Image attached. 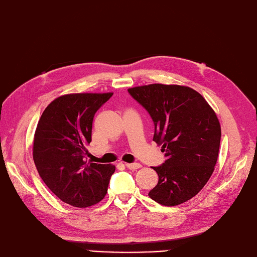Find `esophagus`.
<instances>
[{
	"label": "esophagus",
	"instance_id": "obj_1",
	"mask_svg": "<svg viewBox=\"0 0 257 257\" xmlns=\"http://www.w3.org/2000/svg\"><path fill=\"white\" fill-rule=\"evenodd\" d=\"M125 166H126V168H128V169H132V170H134V169H139V168H141L142 167V165L141 164H139V163H133V164H125Z\"/></svg>",
	"mask_w": 257,
	"mask_h": 257
}]
</instances>
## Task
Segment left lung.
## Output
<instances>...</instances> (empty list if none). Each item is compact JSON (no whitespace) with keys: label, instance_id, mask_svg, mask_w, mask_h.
I'll return each mask as SVG.
<instances>
[{"label":"left lung","instance_id":"left-lung-1","mask_svg":"<svg viewBox=\"0 0 257 257\" xmlns=\"http://www.w3.org/2000/svg\"><path fill=\"white\" fill-rule=\"evenodd\" d=\"M127 91L151 114L153 141L167 158L153 167L158 184L148 196L167 207L190 200L206 186L218 161L221 126L214 110L186 85L153 83Z\"/></svg>","mask_w":257,"mask_h":257}]
</instances>
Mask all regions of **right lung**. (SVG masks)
<instances>
[{
    "mask_svg": "<svg viewBox=\"0 0 257 257\" xmlns=\"http://www.w3.org/2000/svg\"><path fill=\"white\" fill-rule=\"evenodd\" d=\"M106 93H69L51 101L34 135L33 159L49 189L72 207L100 202L115 166L87 163L95 112L112 96Z\"/></svg>",
    "mask_w": 257,
    "mask_h": 257,
    "instance_id": "obj_1",
    "label": "right lung"
}]
</instances>
